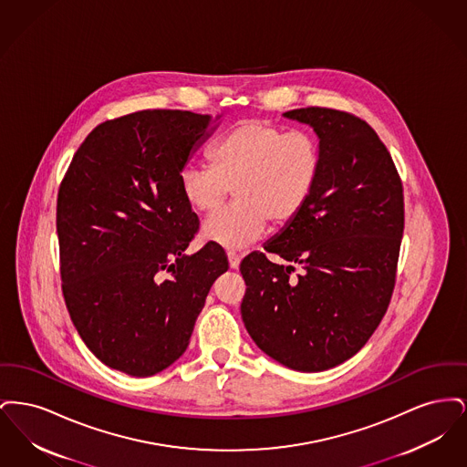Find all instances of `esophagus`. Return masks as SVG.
Returning a JSON list of instances; mask_svg holds the SVG:
<instances>
[{
    "instance_id": "obj_1",
    "label": "esophagus",
    "mask_w": 467,
    "mask_h": 467,
    "mask_svg": "<svg viewBox=\"0 0 467 467\" xmlns=\"http://www.w3.org/2000/svg\"><path fill=\"white\" fill-rule=\"evenodd\" d=\"M227 259H229L231 269H238L240 263H242V255L236 254V252H227Z\"/></svg>"
}]
</instances>
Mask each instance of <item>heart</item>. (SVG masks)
I'll return each mask as SVG.
<instances>
[{
    "instance_id": "heart-1",
    "label": "heart",
    "mask_w": 467,
    "mask_h": 467,
    "mask_svg": "<svg viewBox=\"0 0 467 467\" xmlns=\"http://www.w3.org/2000/svg\"><path fill=\"white\" fill-rule=\"evenodd\" d=\"M210 162L180 171L182 198L192 212L210 215L233 189L236 202L208 219L201 234L208 244L240 250L265 234L267 221L287 225L305 210L322 157L311 134L246 119L217 140Z\"/></svg>"
}]
</instances>
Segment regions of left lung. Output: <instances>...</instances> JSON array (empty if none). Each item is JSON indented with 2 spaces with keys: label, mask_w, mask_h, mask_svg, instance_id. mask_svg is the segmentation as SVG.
I'll return each mask as SVG.
<instances>
[{
  "label": "left lung",
  "mask_w": 467,
  "mask_h": 467,
  "mask_svg": "<svg viewBox=\"0 0 467 467\" xmlns=\"http://www.w3.org/2000/svg\"><path fill=\"white\" fill-rule=\"evenodd\" d=\"M284 117L318 136L320 175L305 210L240 265L244 327L255 345L303 373L356 356L375 333L396 285L404 198L375 130L347 111L308 107ZM296 264L302 273L292 275Z\"/></svg>",
  "instance_id": "8db88e82"
}]
</instances>
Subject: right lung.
Returning a JSON list of instances; mask_svg holds the SVG:
<instances>
[{
    "instance_id": "add662e5",
    "label": "right lung",
    "mask_w": 467,
    "mask_h": 467,
    "mask_svg": "<svg viewBox=\"0 0 467 467\" xmlns=\"http://www.w3.org/2000/svg\"><path fill=\"white\" fill-rule=\"evenodd\" d=\"M219 119V117H217ZM212 117L141 110L94 128L57 194L63 296L90 352L111 369L152 377L187 347L223 246L185 250L200 219L180 171L212 134Z\"/></svg>"
}]
</instances>
